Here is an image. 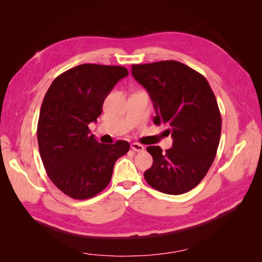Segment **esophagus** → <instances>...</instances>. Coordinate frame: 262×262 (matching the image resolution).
<instances>
[{"mask_svg": "<svg viewBox=\"0 0 262 262\" xmlns=\"http://www.w3.org/2000/svg\"><path fill=\"white\" fill-rule=\"evenodd\" d=\"M131 149L134 150V152H143L144 150V146L142 144H139V143H132L131 144Z\"/></svg>", "mask_w": 262, "mask_h": 262, "instance_id": "obj_1", "label": "esophagus"}]
</instances>
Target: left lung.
Wrapping results in <instances>:
<instances>
[{
    "instance_id": "obj_1",
    "label": "left lung",
    "mask_w": 262,
    "mask_h": 262,
    "mask_svg": "<svg viewBox=\"0 0 262 262\" xmlns=\"http://www.w3.org/2000/svg\"><path fill=\"white\" fill-rule=\"evenodd\" d=\"M133 77L147 91L156 116L173 140L169 149L147 146L153 165L147 184L163 193L190 191L207 175L220 143L222 119L215 95L205 77L178 61L133 64Z\"/></svg>"
}]
</instances>
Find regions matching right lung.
Wrapping results in <instances>:
<instances>
[{
  "mask_svg": "<svg viewBox=\"0 0 262 262\" xmlns=\"http://www.w3.org/2000/svg\"><path fill=\"white\" fill-rule=\"evenodd\" d=\"M128 74L123 67L87 63L54 78L45 95L37 128L39 152L50 180L73 199L102 191L115 163L130 148L126 141L99 143L89 129L108 94Z\"/></svg>",
  "mask_w": 262,
  "mask_h": 262,
  "instance_id": "1",
  "label": "right lung"
}]
</instances>
